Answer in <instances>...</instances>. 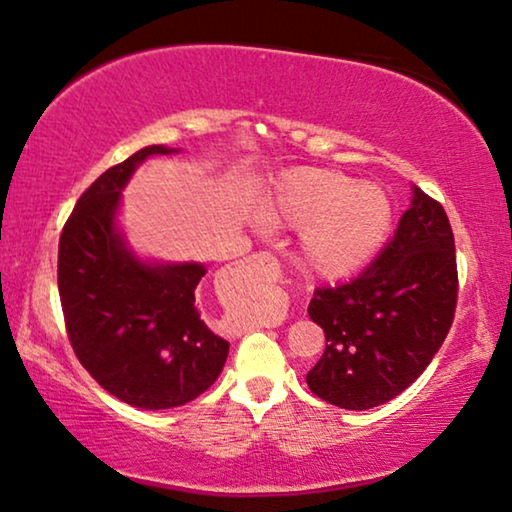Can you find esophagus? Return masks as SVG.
Returning a JSON list of instances; mask_svg holds the SVG:
<instances>
[{
  "label": "esophagus",
  "mask_w": 512,
  "mask_h": 512,
  "mask_svg": "<svg viewBox=\"0 0 512 512\" xmlns=\"http://www.w3.org/2000/svg\"><path fill=\"white\" fill-rule=\"evenodd\" d=\"M236 269H239L241 273H246L248 278L259 280V282H278L282 276L278 259L271 253L248 255L243 262L236 264Z\"/></svg>",
  "instance_id": "obj_1"
}]
</instances>
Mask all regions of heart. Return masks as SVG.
I'll return each instance as SVG.
<instances>
[{"instance_id":"heart-1","label":"heart","mask_w":512,"mask_h":512,"mask_svg":"<svg viewBox=\"0 0 512 512\" xmlns=\"http://www.w3.org/2000/svg\"><path fill=\"white\" fill-rule=\"evenodd\" d=\"M264 220L303 230L301 259L308 271L342 278L384 246L393 227V204L377 183L354 181L329 167H299L280 179Z\"/></svg>"}]
</instances>
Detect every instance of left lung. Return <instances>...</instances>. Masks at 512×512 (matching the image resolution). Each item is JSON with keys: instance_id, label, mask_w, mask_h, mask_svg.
<instances>
[{"instance_id": "8db88e82", "label": "left lung", "mask_w": 512, "mask_h": 512, "mask_svg": "<svg viewBox=\"0 0 512 512\" xmlns=\"http://www.w3.org/2000/svg\"><path fill=\"white\" fill-rule=\"evenodd\" d=\"M457 287L446 211L414 188L384 250L354 280L315 289L308 312L329 345L305 377L310 391L354 411L393 400L423 375L446 340Z\"/></svg>"}]
</instances>
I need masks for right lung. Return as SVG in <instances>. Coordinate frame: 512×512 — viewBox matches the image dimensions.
I'll use <instances>...</instances> for the list:
<instances>
[{
    "label": "right lung",
    "mask_w": 512,
    "mask_h": 512,
    "mask_svg": "<svg viewBox=\"0 0 512 512\" xmlns=\"http://www.w3.org/2000/svg\"><path fill=\"white\" fill-rule=\"evenodd\" d=\"M151 154L170 149H140L80 195L59 236L57 285L82 368L121 402L172 409L218 379L230 342L209 329L197 308L204 266L142 264L114 230L119 190Z\"/></svg>",
    "instance_id": "obj_1"
}]
</instances>
